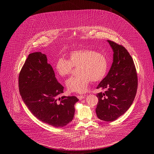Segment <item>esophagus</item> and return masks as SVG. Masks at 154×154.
<instances>
[{
  "mask_svg": "<svg viewBox=\"0 0 154 154\" xmlns=\"http://www.w3.org/2000/svg\"><path fill=\"white\" fill-rule=\"evenodd\" d=\"M77 97H78V98L79 100H82V99L84 98L85 96H84V95H78Z\"/></svg>",
  "mask_w": 154,
  "mask_h": 154,
  "instance_id": "obj_1",
  "label": "esophagus"
}]
</instances>
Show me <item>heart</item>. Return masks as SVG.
I'll return each mask as SVG.
<instances>
[{
	"label": "heart",
	"mask_w": 154,
	"mask_h": 154,
	"mask_svg": "<svg viewBox=\"0 0 154 154\" xmlns=\"http://www.w3.org/2000/svg\"><path fill=\"white\" fill-rule=\"evenodd\" d=\"M77 76H72L66 82L69 92L82 94L88 88L91 81H101L106 76L109 68L106 57L102 53L87 48L77 49L70 51L68 60L63 57L57 59L55 71L62 77L69 75L73 67H77Z\"/></svg>",
	"instance_id": "1"
}]
</instances>
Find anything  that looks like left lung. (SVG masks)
Returning <instances> with one entry per match:
<instances>
[{
	"label": "left lung",
	"instance_id": "obj_1",
	"mask_svg": "<svg viewBox=\"0 0 154 154\" xmlns=\"http://www.w3.org/2000/svg\"><path fill=\"white\" fill-rule=\"evenodd\" d=\"M107 42L113 51V62L108 74L97 86L106 91L97 94L98 103L95 111L100 120L112 122L131 106L136 94L137 77L128 50L112 41Z\"/></svg>",
	"mask_w": 154,
	"mask_h": 154
}]
</instances>
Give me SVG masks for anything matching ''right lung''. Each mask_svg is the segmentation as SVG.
<instances>
[{"mask_svg": "<svg viewBox=\"0 0 154 154\" xmlns=\"http://www.w3.org/2000/svg\"><path fill=\"white\" fill-rule=\"evenodd\" d=\"M18 82L22 100L38 120L56 128L72 122L79 100L75 96L59 97L64 87L57 82L45 54L35 52L28 55Z\"/></svg>", "mask_w": 154, "mask_h": 154, "instance_id": "right-lung-1", "label": "right lung"}]
</instances>
